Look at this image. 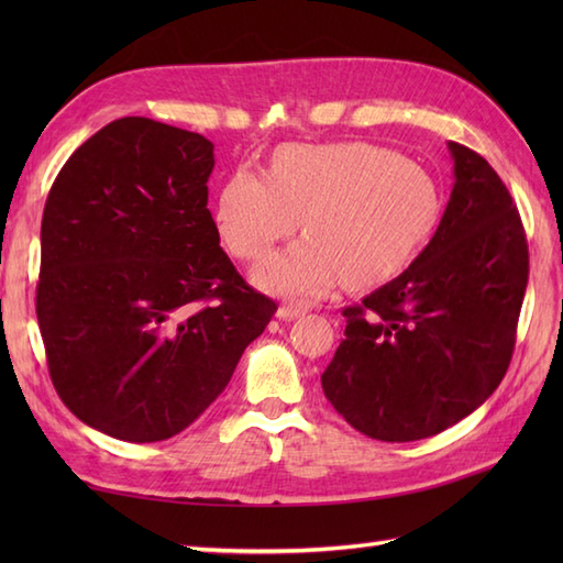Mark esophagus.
Returning <instances> with one entry per match:
<instances>
[{
	"instance_id": "obj_1",
	"label": "esophagus",
	"mask_w": 563,
	"mask_h": 563,
	"mask_svg": "<svg viewBox=\"0 0 563 563\" xmlns=\"http://www.w3.org/2000/svg\"><path fill=\"white\" fill-rule=\"evenodd\" d=\"M307 309H309V305H302V302H285V305L278 307V319L290 321V319H295V317L305 314Z\"/></svg>"
}]
</instances>
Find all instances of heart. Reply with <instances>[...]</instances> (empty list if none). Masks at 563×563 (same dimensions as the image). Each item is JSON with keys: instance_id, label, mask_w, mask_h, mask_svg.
Here are the masks:
<instances>
[{"instance_id": "obj_1", "label": "heart", "mask_w": 563, "mask_h": 563, "mask_svg": "<svg viewBox=\"0 0 563 563\" xmlns=\"http://www.w3.org/2000/svg\"><path fill=\"white\" fill-rule=\"evenodd\" d=\"M435 181L421 164L373 142L285 145L268 176L234 172L218 198V232L236 258L258 261L290 236L307 234L254 271L258 288L314 297L339 278L365 288L397 275L433 232Z\"/></svg>"}]
</instances>
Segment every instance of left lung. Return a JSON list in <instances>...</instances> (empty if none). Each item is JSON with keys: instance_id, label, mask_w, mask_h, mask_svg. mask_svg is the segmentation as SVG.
Segmentation results:
<instances>
[{"instance_id": "obj_1", "label": "left lung", "mask_w": 563, "mask_h": 563, "mask_svg": "<svg viewBox=\"0 0 563 563\" xmlns=\"http://www.w3.org/2000/svg\"><path fill=\"white\" fill-rule=\"evenodd\" d=\"M454 186L428 246L397 278L345 307L321 375L361 433L430 438L492 397L516 349L530 256L518 208L482 154L448 142Z\"/></svg>"}]
</instances>
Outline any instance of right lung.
Wrapping results in <instances>:
<instances>
[{
  "label": "right lung",
  "instance_id": "obj_1",
  "mask_svg": "<svg viewBox=\"0 0 563 563\" xmlns=\"http://www.w3.org/2000/svg\"><path fill=\"white\" fill-rule=\"evenodd\" d=\"M212 142L121 118L59 169L41 224L35 292L51 379L101 433H181L230 385L275 314L249 288L208 210Z\"/></svg>",
  "mask_w": 563,
  "mask_h": 563
}]
</instances>
